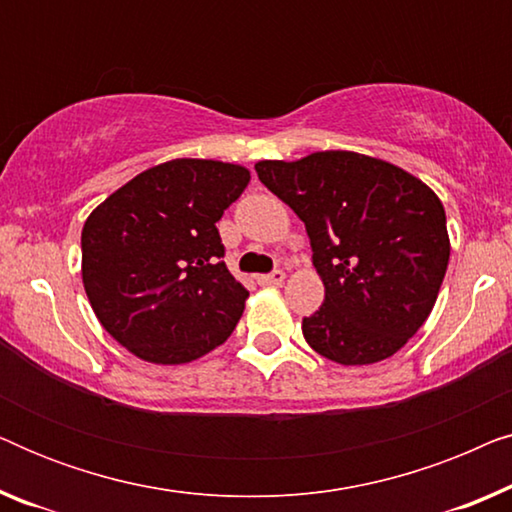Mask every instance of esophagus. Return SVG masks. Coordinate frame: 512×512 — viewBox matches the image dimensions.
Listing matches in <instances>:
<instances>
[{
    "instance_id": "34e87169",
    "label": "esophagus",
    "mask_w": 512,
    "mask_h": 512,
    "mask_svg": "<svg viewBox=\"0 0 512 512\" xmlns=\"http://www.w3.org/2000/svg\"><path fill=\"white\" fill-rule=\"evenodd\" d=\"M284 272L282 270H272L270 275H261L258 277V284H263V286H279L284 282Z\"/></svg>"
}]
</instances>
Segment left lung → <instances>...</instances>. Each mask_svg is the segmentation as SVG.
Here are the masks:
<instances>
[{"label":"left lung","mask_w":512,"mask_h":512,"mask_svg":"<svg viewBox=\"0 0 512 512\" xmlns=\"http://www.w3.org/2000/svg\"><path fill=\"white\" fill-rule=\"evenodd\" d=\"M305 223L324 305L303 319L314 352L342 366L396 354L436 305L450 261L443 202L424 181L354 151L256 163Z\"/></svg>","instance_id":"8db88e82"}]
</instances>
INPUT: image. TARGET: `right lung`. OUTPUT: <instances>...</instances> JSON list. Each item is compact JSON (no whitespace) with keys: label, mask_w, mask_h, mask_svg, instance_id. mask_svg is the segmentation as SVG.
<instances>
[{"label":"right lung","mask_w":512,"mask_h":512,"mask_svg":"<svg viewBox=\"0 0 512 512\" xmlns=\"http://www.w3.org/2000/svg\"><path fill=\"white\" fill-rule=\"evenodd\" d=\"M249 170L177 158L151 167L93 209L81 233V275L100 324L149 363H188L235 331L249 291L221 261L216 221Z\"/></svg>","instance_id":"right-lung-1"}]
</instances>
